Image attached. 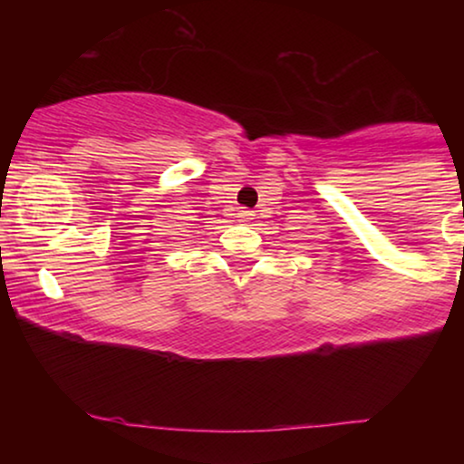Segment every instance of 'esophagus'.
<instances>
[{
    "mask_svg": "<svg viewBox=\"0 0 464 464\" xmlns=\"http://www.w3.org/2000/svg\"><path fill=\"white\" fill-rule=\"evenodd\" d=\"M238 218H240V221L253 219V211H246V208H240V211H238Z\"/></svg>",
    "mask_w": 464,
    "mask_h": 464,
    "instance_id": "obj_1",
    "label": "esophagus"
}]
</instances>
